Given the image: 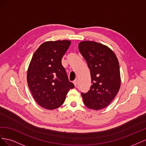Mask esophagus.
<instances>
[{
  "label": "esophagus",
  "mask_w": 146,
  "mask_h": 146,
  "mask_svg": "<svg viewBox=\"0 0 146 146\" xmlns=\"http://www.w3.org/2000/svg\"><path fill=\"white\" fill-rule=\"evenodd\" d=\"M73 83H74V86L76 87V86H77V79H76V80H75L73 82Z\"/></svg>",
  "instance_id": "obj_1"
}]
</instances>
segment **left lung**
<instances>
[{"instance_id":"left-lung-1","label":"left lung","mask_w":146,"mask_h":146,"mask_svg":"<svg viewBox=\"0 0 146 146\" xmlns=\"http://www.w3.org/2000/svg\"><path fill=\"white\" fill-rule=\"evenodd\" d=\"M78 49L90 70L92 85L82 92L88 108L99 110L107 107L115 98L121 86L119 61L115 54L102 44L82 41Z\"/></svg>"}]
</instances>
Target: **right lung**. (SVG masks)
<instances>
[{
  "label": "right lung",
  "mask_w": 146,
  "mask_h": 146,
  "mask_svg": "<svg viewBox=\"0 0 146 146\" xmlns=\"http://www.w3.org/2000/svg\"><path fill=\"white\" fill-rule=\"evenodd\" d=\"M70 43L68 40L44 42L31 60L27 75L28 86L35 100L44 108L60 107L69 90L74 88L61 64Z\"/></svg>",
  "instance_id": "1"
}]
</instances>
